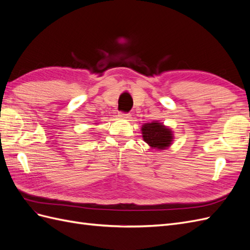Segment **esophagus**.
<instances>
[{
	"mask_svg": "<svg viewBox=\"0 0 250 250\" xmlns=\"http://www.w3.org/2000/svg\"><path fill=\"white\" fill-rule=\"evenodd\" d=\"M119 117H120L121 119H124V120H130V119H131V115H130V113L120 112V113H119Z\"/></svg>",
	"mask_w": 250,
	"mask_h": 250,
	"instance_id": "obj_1",
	"label": "esophagus"
}]
</instances>
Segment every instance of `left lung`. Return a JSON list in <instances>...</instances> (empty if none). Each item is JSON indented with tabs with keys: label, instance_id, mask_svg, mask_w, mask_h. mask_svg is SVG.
<instances>
[{
	"label": "left lung",
	"instance_id": "left-lung-1",
	"mask_svg": "<svg viewBox=\"0 0 250 250\" xmlns=\"http://www.w3.org/2000/svg\"><path fill=\"white\" fill-rule=\"evenodd\" d=\"M142 135L150 148L156 150L168 149L174 141V134L170 127L160 121H152L142 125Z\"/></svg>",
	"mask_w": 250,
	"mask_h": 250
}]
</instances>
